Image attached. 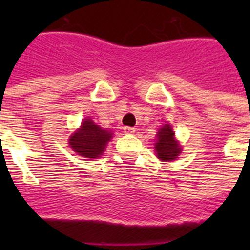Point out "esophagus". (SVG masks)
Masks as SVG:
<instances>
[{
	"label": "esophagus",
	"mask_w": 250,
	"mask_h": 250,
	"mask_svg": "<svg viewBox=\"0 0 250 250\" xmlns=\"http://www.w3.org/2000/svg\"><path fill=\"white\" fill-rule=\"evenodd\" d=\"M124 132L127 134V135H132V134H135V129L134 127H130V126H125L124 127Z\"/></svg>",
	"instance_id": "34e87169"
}]
</instances>
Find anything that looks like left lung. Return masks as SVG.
Instances as JSON below:
<instances>
[{"instance_id": "8db88e82", "label": "left lung", "mask_w": 250, "mask_h": 250, "mask_svg": "<svg viewBox=\"0 0 250 250\" xmlns=\"http://www.w3.org/2000/svg\"><path fill=\"white\" fill-rule=\"evenodd\" d=\"M155 143V151L156 156L163 161H171L175 160L182 152V146L175 140V132L173 131L169 124H165L156 134Z\"/></svg>"}]
</instances>
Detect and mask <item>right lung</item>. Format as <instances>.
Instances as JSON below:
<instances>
[{
	"label": "right lung",
	"instance_id": "1",
	"mask_svg": "<svg viewBox=\"0 0 250 250\" xmlns=\"http://www.w3.org/2000/svg\"><path fill=\"white\" fill-rule=\"evenodd\" d=\"M112 139V131L105 130L91 119H83L80 129L70 136L68 144L77 155L83 158L98 159L104 154L106 145Z\"/></svg>",
	"mask_w": 250,
	"mask_h": 250
}]
</instances>
